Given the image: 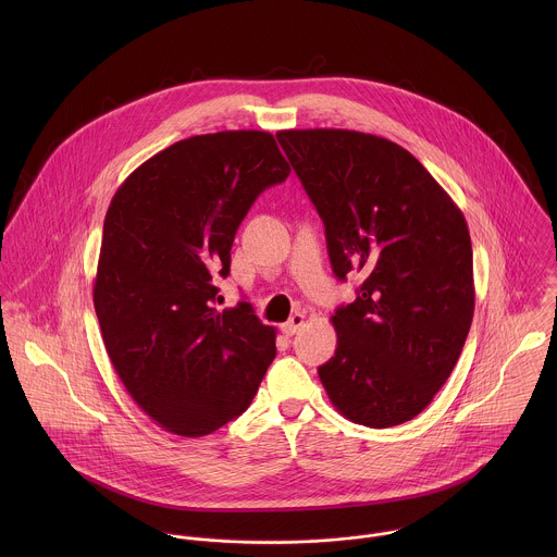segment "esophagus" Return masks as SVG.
<instances>
[{
    "mask_svg": "<svg viewBox=\"0 0 557 557\" xmlns=\"http://www.w3.org/2000/svg\"><path fill=\"white\" fill-rule=\"evenodd\" d=\"M302 325H305V315H302V313H294V315L289 318V321H285V323L281 325V330H283V334L294 336Z\"/></svg>",
    "mask_w": 557,
    "mask_h": 557,
    "instance_id": "34e87169",
    "label": "esophagus"
}]
</instances>
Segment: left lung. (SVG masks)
<instances>
[{"label": "left lung", "instance_id": "obj_1", "mask_svg": "<svg viewBox=\"0 0 557 557\" xmlns=\"http://www.w3.org/2000/svg\"><path fill=\"white\" fill-rule=\"evenodd\" d=\"M325 227L334 274H362L330 318L336 351L318 369L347 420L416 418L450 377L474 318L472 239L459 206L405 148L343 128L278 131Z\"/></svg>", "mask_w": 557, "mask_h": 557}]
</instances>
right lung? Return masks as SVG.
Instances as JSON below:
<instances>
[{
	"mask_svg": "<svg viewBox=\"0 0 557 557\" xmlns=\"http://www.w3.org/2000/svg\"><path fill=\"white\" fill-rule=\"evenodd\" d=\"M289 162L265 131L197 135L139 164L104 216L94 309L115 373L164 431L208 435L250 405L276 330L216 309L239 223Z\"/></svg>",
	"mask_w": 557,
	"mask_h": 557,
	"instance_id": "right-lung-1",
	"label": "right lung"
}]
</instances>
